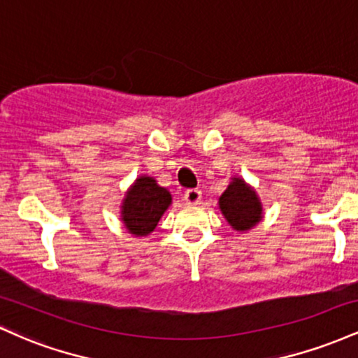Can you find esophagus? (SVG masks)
Here are the masks:
<instances>
[{"label":"esophagus","instance_id":"esophagus-1","mask_svg":"<svg viewBox=\"0 0 358 358\" xmlns=\"http://www.w3.org/2000/svg\"><path fill=\"white\" fill-rule=\"evenodd\" d=\"M202 200V192L196 190V188H190V190L185 192V202L188 205H199Z\"/></svg>","mask_w":358,"mask_h":358}]
</instances>
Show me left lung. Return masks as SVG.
I'll return each instance as SVG.
<instances>
[{"instance_id": "1", "label": "left lung", "mask_w": 358, "mask_h": 358, "mask_svg": "<svg viewBox=\"0 0 358 358\" xmlns=\"http://www.w3.org/2000/svg\"><path fill=\"white\" fill-rule=\"evenodd\" d=\"M224 219L237 232H248L262 220V202L257 192L242 176H232L231 183L219 199Z\"/></svg>"}]
</instances>
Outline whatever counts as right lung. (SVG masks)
<instances>
[{
	"instance_id": "1",
	"label": "right lung",
	"mask_w": 358,
	"mask_h": 358,
	"mask_svg": "<svg viewBox=\"0 0 358 358\" xmlns=\"http://www.w3.org/2000/svg\"><path fill=\"white\" fill-rule=\"evenodd\" d=\"M171 193L159 187L153 176H138L121 202L119 215L124 229L134 237L150 236L171 205Z\"/></svg>"
}]
</instances>
